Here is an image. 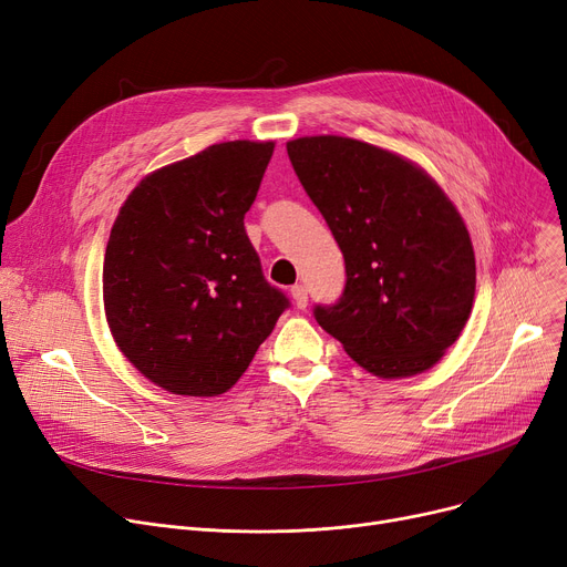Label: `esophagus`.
I'll return each instance as SVG.
<instances>
[{
	"label": "esophagus",
	"instance_id": "esophagus-1",
	"mask_svg": "<svg viewBox=\"0 0 567 567\" xmlns=\"http://www.w3.org/2000/svg\"><path fill=\"white\" fill-rule=\"evenodd\" d=\"M291 299H293L296 308L306 310L308 308V289H306V285H293L291 287Z\"/></svg>",
	"mask_w": 567,
	"mask_h": 567
}]
</instances>
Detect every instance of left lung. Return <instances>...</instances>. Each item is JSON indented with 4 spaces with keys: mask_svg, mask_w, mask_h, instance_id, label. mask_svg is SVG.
<instances>
[{
    "mask_svg": "<svg viewBox=\"0 0 567 567\" xmlns=\"http://www.w3.org/2000/svg\"><path fill=\"white\" fill-rule=\"evenodd\" d=\"M287 154L344 255V291L315 306L317 323L381 379L436 365L475 293V255L455 204L425 169L361 140L299 137Z\"/></svg>",
    "mask_w": 567,
    "mask_h": 567,
    "instance_id": "left-lung-1",
    "label": "left lung"
}]
</instances>
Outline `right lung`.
<instances>
[{
	"mask_svg": "<svg viewBox=\"0 0 567 567\" xmlns=\"http://www.w3.org/2000/svg\"><path fill=\"white\" fill-rule=\"evenodd\" d=\"M274 146L212 144L144 176L118 208L105 317L126 359L174 395L229 391L289 308L244 227Z\"/></svg>",
	"mask_w": 567,
	"mask_h": 567,
	"instance_id": "1",
	"label": "right lung"
}]
</instances>
